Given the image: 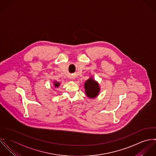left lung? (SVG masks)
<instances>
[{"mask_svg":"<svg viewBox=\"0 0 156 156\" xmlns=\"http://www.w3.org/2000/svg\"><path fill=\"white\" fill-rule=\"evenodd\" d=\"M85 94L90 99L96 98L100 92L99 83L90 76L84 83Z\"/></svg>","mask_w":156,"mask_h":156,"instance_id":"1","label":"left lung"}]
</instances>
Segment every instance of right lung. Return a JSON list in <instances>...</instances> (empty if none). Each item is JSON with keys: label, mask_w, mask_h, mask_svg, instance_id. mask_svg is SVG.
Here are the masks:
<instances>
[{"label": "right lung", "mask_w": 156, "mask_h": 156, "mask_svg": "<svg viewBox=\"0 0 156 156\" xmlns=\"http://www.w3.org/2000/svg\"><path fill=\"white\" fill-rule=\"evenodd\" d=\"M53 83H54V87L55 88L58 87L60 86V83L57 82V81H53Z\"/></svg>", "instance_id": "right-lung-1"}]
</instances>
